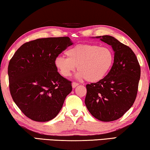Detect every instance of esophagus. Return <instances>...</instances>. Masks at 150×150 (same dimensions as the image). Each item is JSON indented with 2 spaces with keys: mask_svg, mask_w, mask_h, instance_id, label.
Here are the masks:
<instances>
[{
  "mask_svg": "<svg viewBox=\"0 0 150 150\" xmlns=\"http://www.w3.org/2000/svg\"><path fill=\"white\" fill-rule=\"evenodd\" d=\"M78 85H79V84H78V83H76V82H72V86L73 88H75L77 86H78Z\"/></svg>",
  "mask_w": 150,
  "mask_h": 150,
  "instance_id": "obj_1",
  "label": "esophagus"
}]
</instances>
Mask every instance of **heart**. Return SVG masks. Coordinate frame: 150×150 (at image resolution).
I'll list each match as a JSON object with an SVG mask.
<instances>
[{"label":"heart","instance_id":"b5f03b06","mask_svg":"<svg viewBox=\"0 0 150 150\" xmlns=\"http://www.w3.org/2000/svg\"><path fill=\"white\" fill-rule=\"evenodd\" d=\"M67 58L58 56L54 66L62 76L69 77L76 70V77L90 82H97L106 76L114 64V56L111 49L92 44L74 46L65 52Z\"/></svg>","mask_w":150,"mask_h":150}]
</instances>
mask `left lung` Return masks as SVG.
<instances>
[{
    "label": "left lung",
    "mask_w": 150,
    "mask_h": 150,
    "mask_svg": "<svg viewBox=\"0 0 150 150\" xmlns=\"http://www.w3.org/2000/svg\"><path fill=\"white\" fill-rule=\"evenodd\" d=\"M112 46L114 60L104 79L86 85L85 104L93 116L102 122L119 119L136 100L140 66L132 49L111 36H96Z\"/></svg>",
    "instance_id": "left-lung-1"
}]
</instances>
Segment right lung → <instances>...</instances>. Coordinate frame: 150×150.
Here are the masks:
<instances>
[{
	"label": "right lung",
	"instance_id": "right-lung-1",
	"mask_svg": "<svg viewBox=\"0 0 150 150\" xmlns=\"http://www.w3.org/2000/svg\"><path fill=\"white\" fill-rule=\"evenodd\" d=\"M69 37L39 38L22 45L10 60V92L23 114L36 122L57 116L72 91L71 82L62 77L54 60L68 46Z\"/></svg>",
	"mask_w": 150,
	"mask_h": 150
}]
</instances>
